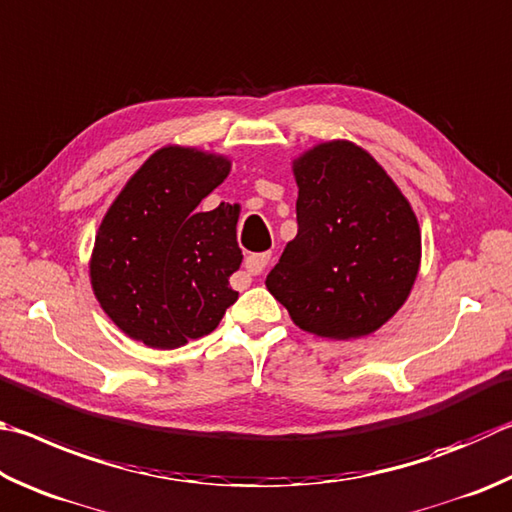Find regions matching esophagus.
<instances>
[{
  "instance_id": "34e87169",
  "label": "esophagus",
  "mask_w": 512,
  "mask_h": 512,
  "mask_svg": "<svg viewBox=\"0 0 512 512\" xmlns=\"http://www.w3.org/2000/svg\"><path fill=\"white\" fill-rule=\"evenodd\" d=\"M270 261H272V254H267V251L265 254H251V256H247L245 267L251 276H261L267 270Z\"/></svg>"
}]
</instances>
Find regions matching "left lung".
Listing matches in <instances>:
<instances>
[{
	"label": "left lung",
	"mask_w": 512,
	"mask_h": 512,
	"mask_svg": "<svg viewBox=\"0 0 512 512\" xmlns=\"http://www.w3.org/2000/svg\"><path fill=\"white\" fill-rule=\"evenodd\" d=\"M294 175L297 238L267 274V290L303 330L369 335L396 315L416 281V215L378 161L348 141L312 148Z\"/></svg>",
	"instance_id": "8db88e82"
}]
</instances>
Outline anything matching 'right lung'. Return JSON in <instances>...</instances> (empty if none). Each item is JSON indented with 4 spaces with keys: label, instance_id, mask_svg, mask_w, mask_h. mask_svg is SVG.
I'll return each mask as SVG.
<instances>
[{
    "label": "right lung",
    "instance_id": "add662e5",
    "mask_svg": "<svg viewBox=\"0 0 512 512\" xmlns=\"http://www.w3.org/2000/svg\"><path fill=\"white\" fill-rule=\"evenodd\" d=\"M229 175V161L161 148L130 179L98 229L92 285L116 326L150 348L209 335L238 292L236 206L200 204Z\"/></svg>",
    "mask_w": 512,
    "mask_h": 512
}]
</instances>
